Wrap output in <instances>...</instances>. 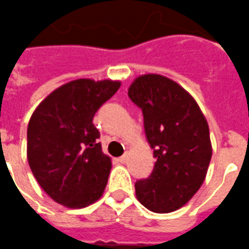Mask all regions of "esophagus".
<instances>
[{
	"instance_id": "esophagus-1",
	"label": "esophagus",
	"mask_w": 249,
	"mask_h": 249,
	"mask_svg": "<svg viewBox=\"0 0 249 249\" xmlns=\"http://www.w3.org/2000/svg\"><path fill=\"white\" fill-rule=\"evenodd\" d=\"M118 160L120 161V163H126V160H127V155H123V157L119 158Z\"/></svg>"
}]
</instances>
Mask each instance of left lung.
Masks as SVG:
<instances>
[{
    "mask_svg": "<svg viewBox=\"0 0 249 249\" xmlns=\"http://www.w3.org/2000/svg\"><path fill=\"white\" fill-rule=\"evenodd\" d=\"M127 95L142 109L146 139L157 159L150 176L135 183L138 200L155 213L177 211L207 176L212 158L208 123L192 95L161 75L139 76Z\"/></svg>",
    "mask_w": 249,
    "mask_h": 249,
    "instance_id": "left-lung-1",
    "label": "left lung"
}]
</instances>
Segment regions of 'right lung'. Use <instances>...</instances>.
<instances>
[{
    "label": "right lung",
    "instance_id": "add662e5",
    "mask_svg": "<svg viewBox=\"0 0 249 249\" xmlns=\"http://www.w3.org/2000/svg\"><path fill=\"white\" fill-rule=\"evenodd\" d=\"M120 88L119 81L73 80L37 107L27 127V160L55 202L84 208L103 196L111 160L101 150L94 116Z\"/></svg>",
    "mask_w": 249,
    "mask_h": 249
}]
</instances>
